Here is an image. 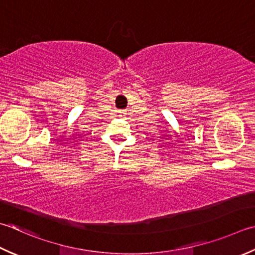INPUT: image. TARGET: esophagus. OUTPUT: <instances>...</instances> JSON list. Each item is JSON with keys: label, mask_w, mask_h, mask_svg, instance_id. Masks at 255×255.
<instances>
[{"label": "esophagus", "mask_w": 255, "mask_h": 255, "mask_svg": "<svg viewBox=\"0 0 255 255\" xmlns=\"http://www.w3.org/2000/svg\"><path fill=\"white\" fill-rule=\"evenodd\" d=\"M126 114H127L126 111H121V112H119V116L123 117V116H125V115H126Z\"/></svg>", "instance_id": "esophagus-1"}]
</instances>
